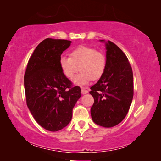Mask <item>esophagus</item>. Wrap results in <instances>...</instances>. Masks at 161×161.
Masks as SVG:
<instances>
[{
  "label": "esophagus",
  "mask_w": 161,
  "mask_h": 161,
  "mask_svg": "<svg viewBox=\"0 0 161 161\" xmlns=\"http://www.w3.org/2000/svg\"><path fill=\"white\" fill-rule=\"evenodd\" d=\"M88 90H86V89H81V93H82V94H87L88 93Z\"/></svg>",
  "instance_id": "obj_1"
}]
</instances>
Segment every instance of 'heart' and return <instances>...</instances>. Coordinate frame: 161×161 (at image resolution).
Wrapping results in <instances>:
<instances>
[{"label":"heart","instance_id":"heart-1","mask_svg":"<svg viewBox=\"0 0 161 161\" xmlns=\"http://www.w3.org/2000/svg\"><path fill=\"white\" fill-rule=\"evenodd\" d=\"M58 65L62 74L68 79L74 78L78 72L80 73L73 80V83L84 86L93 80H98L103 75L106 68V58L102 53L93 47L79 46L70 53V58L61 56Z\"/></svg>","mask_w":161,"mask_h":161}]
</instances>
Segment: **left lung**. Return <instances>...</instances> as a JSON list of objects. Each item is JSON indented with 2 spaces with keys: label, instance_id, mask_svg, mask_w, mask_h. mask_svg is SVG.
<instances>
[{
  "label": "left lung",
  "instance_id": "obj_1",
  "mask_svg": "<svg viewBox=\"0 0 161 161\" xmlns=\"http://www.w3.org/2000/svg\"><path fill=\"white\" fill-rule=\"evenodd\" d=\"M105 42L106 68L97 83L91 87L94 102L91 116L95 124L116 126L126 116L133 97V75L130 64L122 50L111 41Z\"/></svg>",
  "mask_w": 161,
  "mask_h": 161
}]
</instances>
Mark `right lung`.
Returning a JSON list of instances; mask_svg holds the SVG:
<instances>
[{
	"mask_svg": "<svg viewBox=\"0 0 161 161\" xmlns=\"http://www.w3.org/2000/svg\"><path fill=\"white\" fill-rule=\"evenodd\" d=\"M71 42L45 39L34 50L24 75L28 109L36 122L49 131H58L69 124L81 96L80 87H72L58 65L61 55Z\"/></svg>",
	"mask_w": 161,
	"mask_h": 161,
	"instance_id": "obj_1",
	"label": "right lung"
}]
</instances>
